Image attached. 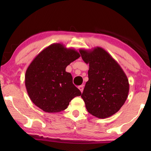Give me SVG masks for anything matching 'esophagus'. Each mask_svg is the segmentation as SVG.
<instances>
[{
    "label": "esophagus",
    "mask_w": 151,
    "mask_h": 151,
    "mask_svg": "<svg viewBox=\"0 0 151 151\" xmlns=\"http://www.w3.org/2000/svg\"><path fill=\"white\" fill-rule=\"evenodd\" d=\"M78 88H79V90H80V91H81V93H83V88H84V85H81V86H78Z\"/></svg>",
    "instance_id": "34e87169"
}]
</instances>
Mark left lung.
Instances as JSON below:
<instances>
[{
    "mask_svg": "<svg viewBox=\"0 0 151 151\" xmlns=\"http://www.w3.org/2000/svg\"><path fill=\"white\" fill-rule=\"evenodd\" d=\"M89 65L88 81L81 97L92 115L106 119L118 112L124 104L129 92L126 74L119 64L101 47L79 50Z\"/></svg>",
    "mask_w": 151,
    "mask_h": 151,
    "instance_id": "8db88e82",
    "label": "left lung"
}]
</instances>
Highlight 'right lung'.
<instances>
[{"label": "right lung", "instance_id": "obj_1", "mask_svg": "<svg viewBox=\"0 0 151 151\" xmlns=\"http://www.w3.org/2000/svg\"><path fill=\"white\" fill-rule=\"evenodd\" d=\"M81 57L77 50L54 43L42 50L28 66L25 86L31 101L43 111L54 113L67 108L81 92L73 83L68 65Z\"/></svg>", "mask_w": 151, "mask_h": 151}]
</instances>
